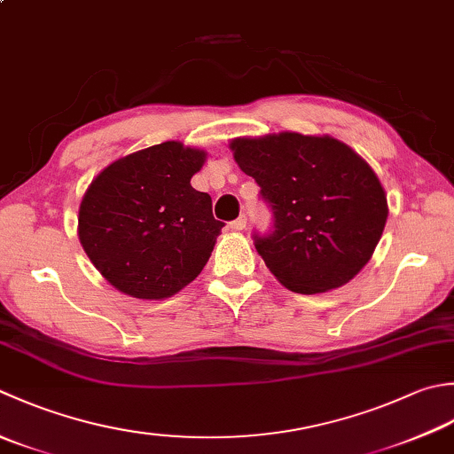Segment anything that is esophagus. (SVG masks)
I'll return each instance as SVG.
<instances>
[{
  "mask_svg": "<svg viewBox=\"0 0 454 454\" xmlns=\"http://www.w3.org/2000/svg\"><path fill=\"white\" fill-rule=\"evenodd\" d=\"M246 224H247V218H246V215H242L239 218H236L234 222H230V228H232L234 232H242Z\"/></svg>",
  "mask_w": 454,
  "mask_h": 454,
  "instance_id": "1",
  "label": "esophagus"
}]
</instances>
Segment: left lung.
Instances as JSON below:
<instances>
[{"label": "left lung", "instance_id": "8db88e82", "mask_svg": "<svg viewBox=\"0 0 454 454\" xmlns=\"http://www.w3.org/2000/svg\"><path fill=\"white\" fill-rule=\"evenodd\" d=\"M230 147L271 208V230L254 232V244L281 286L303 295L325 293L370 262L387 200L376 173L348 145L286 131L238 137Z\"/></svg>", "mask_w": 454, "mask_h": 454}]
</instances>
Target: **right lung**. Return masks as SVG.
<instances>
[{"label":"right lung","mask_w":454,"mask_h":454,"mask_svg":"<svg viewBox=\"0 0 454 454\" xmlns=\"http://www.w3.org/2000/svg\"><path fill=\"white\" fill-rule=\"evenodd\" d=\"M204 151L165 141L106 167L80 204L78 238L112 286L165 299L197 278L224 222L208 192L194 191Z\"/></svg>","instance_id":"add662e5"}]
</instances>
